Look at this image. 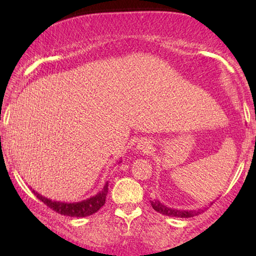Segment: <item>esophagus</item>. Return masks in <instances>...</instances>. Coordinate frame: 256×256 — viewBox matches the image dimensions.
I'll return each instance as SVG.
<instances>
[{
  "mask_svg": "<svg viewBox=\"0 0 256 256\" xmlns=\"http://www.w3.org/2000/svg\"><path fill=\"white\" fill-rule=\"evenodd\" d=\"M136 148H138L140 152H149V149H152V146H150L149 142L146 141H140Z\"/></svg>",
  "mask_w": 256,
  "mask_h": 256,
  "instance_id": "esophagus-1",
  "label": "esophagus"
}]
</instances>
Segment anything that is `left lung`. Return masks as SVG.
I'll return each instance as SVG.
<instances>
[{
    "label": "left lung",
    "mask_w": 256,
    "mask_h": 256,
    "mask_svg": "<svg viewBox=\"0 0 256 256\" xmlns=\"http://www.w3.org/2000/svg\"><path fill=\"white\" fill-rule=\"evenodd\" d=\"M152 202V208L157 211L158 213H162L164 216H176V218H191V216H197L198 213H200V210L196 211V210H177V208H168L164 204H162L160 200H154L150 202Z\"/></svg>",
    "instance_id": "left-lung-1"
}]
</instances>
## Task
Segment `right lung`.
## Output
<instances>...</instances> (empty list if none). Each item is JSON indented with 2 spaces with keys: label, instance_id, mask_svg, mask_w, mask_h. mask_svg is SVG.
<instances>
[{
  "label": "right lung",
  "instance_id": "1",
  "mask_svg": "<svg viewBox=\"0 0 256 256\" xmlns=\"http://www.w3.org/2000/svg\"><path fill=\"white\" fill-rule=\"evenodd\" d=\"M34 194L44 202L45 205L54 210V211L60 213V214L68 216H76V218H82V216H88L93 213L99 211L104 205L106 202V196L108 194V182H106L102 190L98 192L96 196L84 199L82 202H56L51 200L46 197L38 194L37 191L32 190Z\"/></svg>",
  "mask_w": 256,
  "mask_h": 256
}]
</instances>
